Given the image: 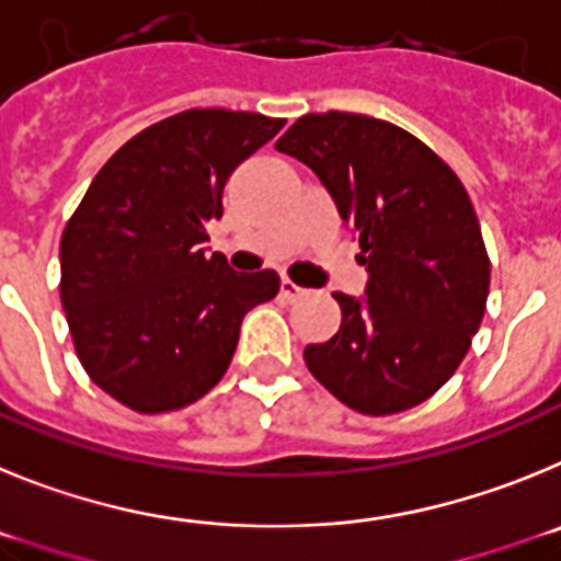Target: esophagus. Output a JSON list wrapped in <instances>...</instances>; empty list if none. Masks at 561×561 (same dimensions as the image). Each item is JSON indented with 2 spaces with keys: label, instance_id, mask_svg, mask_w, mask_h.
Returning a JSON list of instances; mask_svg holds the SVG:
<instances>
[{
  "label": "esophagus",
  "instance_id": "34e87169",
  "mask_svg": "<svg viewBox=\"0 0 561 561\" xmlns=\"http://www.w3.org/2000/svg\"><path fill=\"white\" fill-rule=\"evenodd\" d=\"M305 287H299L293 279H287V276H282V296H285L287 301L299 299V296H305Z\"/></svg>",
  "mask_w": 561,
  "mask_h": 561
}]
</instances>
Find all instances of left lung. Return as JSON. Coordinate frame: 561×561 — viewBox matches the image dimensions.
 <instances>
[{
	"label": "left lung",
	"mask_w": 561,
	"mask_h": 561,
	"mask_svg": "<svg viewBox=\"0 0 561 561\" xmlns=\"http://www.w3.org/2000/svg\"><path fill=\"white\" fill-rule=\"evenodd\" d=\"M276 150L321 179L368 271L363 299L332 293L341 330L307 346V368L368 416L425 402L486 310L489 256L467 190L425 142L366 114H305Z\"/></svg>",
	"instance_id": "8db88e82"
}]
</instances>
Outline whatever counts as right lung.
<instances>
[{
    "label": "right lung",
    "mask_w": 561,
    "mask_h": 561,
    "mask_svg": "<svg viewBox=\"0 0 561 561\" xmlns=\"http://www.w3.org/2000/svg\"><path fill=\"white\" fill-rule=\"evenodd\" d=\"M285 119L190 108L111 156L60 237V305L75 352L105 393L164 413L218 386L245 312L279 293L276 271L206 256L224 186Z\"/></svg>",
    "instance_id": "1"
}]
</instances>
